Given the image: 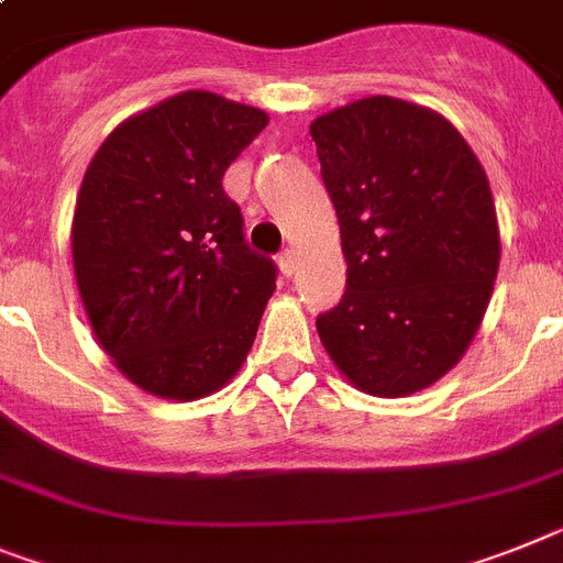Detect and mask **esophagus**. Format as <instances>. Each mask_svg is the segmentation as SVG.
<instances>
[{"label": "esophagus", "mask_w": 563, "mask_h": 563, "mask_svg": "<svg viewBox=\"0 0 563 563\" xmlns=\"http://www.w3.org/2000/svg\"><path fill=\"white\" fill-rule=\"evenodd\" d=\"M278 267H282V273L290 278L292 273H296V253H292V250H285V253L278 256Z\"/></svg>", "instance_id": "esophagus-1"}]
</instances>
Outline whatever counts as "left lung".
Instances as JSON below:
<instances>
[{
    "mask_svg": "<svg viewBox=\"0 0 563 563\" xmlns=\"http://www.w3.org/2000/svg\"><path fill=\"white\" fill-rule=\"evenodd\" d=\"M347 290L316 319L335 367L369 396L424 390L470 347L498 273L487 173L435 110L369 96L310 124Z\"/></svg>",
    "mask_w": 563,
    "mask_h": 563,
    "instance_id": "1",
    "label": "left lung"
}]
</instances>
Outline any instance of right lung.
Here are the masks:
<instances>
[{
	"instance_id": "add662e5",
	"label": "right lung",
	"mask_w": 563,
	"mask_h": 563,
	"mask_svg": "<svg viewBox=\"0 0 563 563\" xmlns=\"http://www.w3.org/2000/svg\"><path fill=\"white\" fill-rule=\"evenodd\" d=\"M264 124V110L185 90L124 119L81 179V305L104 353L153 396H210L253 347L276 264L247 247L222 179Z\"/></svg>"
}]
</instances>
